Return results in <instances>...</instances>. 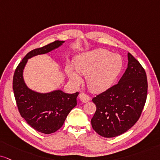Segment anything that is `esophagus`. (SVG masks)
Here are the masks:
<instances>
[{
  "instance_id": "1",
  "label": "esophagus",
  "mask_w": 160,
  "mask_h": 160,
  "mask_svg": "<svg viewBox=\"0 0 160 160\" xmlns=\"http://www.w3.org/2000/svg\"><path fill=\"white\" fill-rule=\"evenodd\" d=\"M79 98L81 101L83 102H88L90 100V96H88L85 93H84V92H82V93L79 94Z\"/></svg>"
}]
</instances>
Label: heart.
Returning a JSON list of instances; mask_svg holds the SVG:
<instances>
[{"label": "heart", "mask_w": 160, "mask_h": 160, "mask_svg": "<svg viewBox=\"0 0 160 160\" xmlns=\"http://www.w3.org/2000/svg\"><path fill=\"white\" fill-rule=\"evenodd\" d=\"M73 66L78 74L86 76L87 85L90 91L101 92L113 84L122 70V61L118 55L98 49L76 56ZM67 72L73 83H80V77L75 71L68 68Z\"/></svg>", "instance_id": "1"}]
</instances>
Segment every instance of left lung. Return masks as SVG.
Listing matches in <instances>:
<instances>
[{
  "label": "left lung",
  "instance_id": "8db88e82",
  "mask_svg": "<svg viewBox=\"0 0 160 160\" xmlns=\"http://www.w3.org/2000/svg\"><path fill=\"white\" fill-rule=\"evenodd\" d=\"M128 58V68L119 82L92 99L96 110L91 125L102 137H115L128 131L139 120L146 102L145 69L131 53Z\"/></svg>",
  "mask_w": 160,
  "mask_h": 160
}]
</instances>
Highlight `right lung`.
<instances>
[{"label":"right lung","mask_w":160,"mask_h":160,"mask_svg":"<svg viewBox=\"0 0 160 160\" xmlns=\"http://www.w3.org/2000/svg\"><path fill=\"white\" fill-rule=\"evenodd\" d=\"M64 41L54 42L32 50L26 55L15 69L12 88L18 109L21 117L35 131L50 134L62 127L67 116L77 104L78 92L72 94L56 90L49 93H38L27 88L23 78V70L28 58L50 52Z\"/></svg>","instance_id":"add662e5"}]
</instances>
